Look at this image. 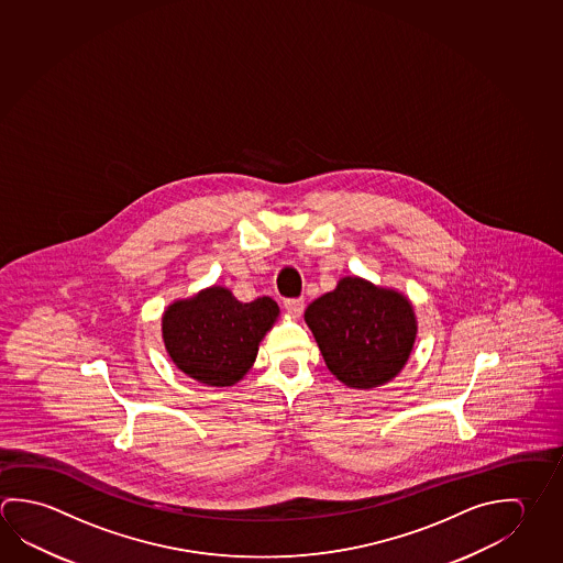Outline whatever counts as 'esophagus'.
<instances>
[{
    "label": "esophagus",
    "mask_w": 563,
    "mask_h": 563,
    "mask_svg": "<svg viewBox=\"0 0 563 563\" xmlns=\"http://www.w3.org/2000/svg\"><path fill=\"white\" fill-rule=\"evenodd\" d=\"M285 308L288 314L298 318V316L305 312V298H286Z\"/></svg>",
    "instance_id": "esophagus-1"
}]
</instances>
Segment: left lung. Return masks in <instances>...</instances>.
Instances as JSON below:
<instances>
[{
	"instance_id": "1",
	"label": "left lung",
	"mask_w": 563,
	"mask_h": 563,
	"mask_svg": "<svg viewBox=\"0 0 563 563\" xmlns=\"http://www.w3.org/2000/svg\"><path fill=\"white\" fill-rule=\"evenodd\" d=\"M325 365L355 389L391 382L413 350L417 320L413 306L401 292L344 277L332 292L306 308Z\"/></svg>"
}]
</instances>
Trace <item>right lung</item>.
Returning a JSON list of instances; mask_svg holds the SVG:
<instances>
[{
    "instance_id": "add662e5",
    "label": "right lung",
    "mask_w": 563,
    "mask_h": 563,
    "mask_svg": "<svg viewBox=\"0 0 563 563\" xmlns=\"http://www.w3.org/2000/svg\"><path fill=\"white\" fill-rule=\"evenodd\" d=\"M278 312L268 296L239 302L225 286H209L166 308L162 338L184 374L199 384L228 387L255 364L258 344L277 322Z\"/></svg>"
}]
</instances>
